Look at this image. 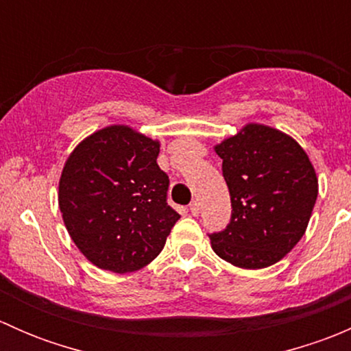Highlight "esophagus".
Wrapping results in <instances>:
<instances>
[{"label":"esophagus","mask_w":351,"mask_h":351,"mask_svg":"<svg viewBox=\"0 0 351 351\" xmlns=\"http://www.w3.org/2000/svg\"><path fill=\"white\" fill-rule=\"evenodd\" d=\"M190 212H192V215L200 214V204H198V200H193L192 204H190Z\"/></svg>","instance_id":"34e87169"}]
</instances>
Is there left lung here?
Segmentation results:
<instances>
[{
    "mask_svg": "<svg viewBox=\"0 0 351 351\" xmlns=\"http://www.w3.org/2000/svg\"><path fill=\"white\" fill-rule=\"evenodd\" d=\"M231 195V221L208 234L212 250L234 267L265 268L306 232L317 178L302 147L271 127L250 123L215 146Z\"/></svg>",
    "mask_w": 351,
    "mask_h": 351,
    "instance_id": "left-lung-1",
    "label": "left lung"
}]
</instances>
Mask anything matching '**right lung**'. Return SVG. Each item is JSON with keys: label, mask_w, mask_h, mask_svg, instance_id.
I'll list each match as a JSON object with an SVG mask.
<instances>
[{"label": "right lung", "mask_w": 351, "mask_h": 351, "mask_svg": "<svg viewBox=\"0 0 351 351\" xmlns=\"http://www.w3.org/2000/svg\"><path fill=\"white\" fill-rule=\"evenodd\" d=\"M158 154V141L110 125L67 158L59 208L71 239L98 268L141 270L165 247L180 214L168 205L169 178Z\"/></svg>", "instance_id": "obj_1"}]
</instances>
